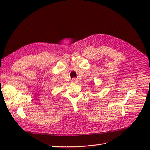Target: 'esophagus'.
<instances>
[{
  "instance_id": "obj_1",
  "label": "esophagus",
  "mask_w": 150,
  "mask_h": 150,
  "mask_svg": "<svg viewBox=\"0 0 150 150\" xmlns=\"http://www.w3.org/2000/svg\"><path fill=\"white\" fill-rule=\"evenodd\" d=\"M71 82L73 83H78V80H77L76 79H72V81H71Z\"/></svg>"
}]
</instances>
